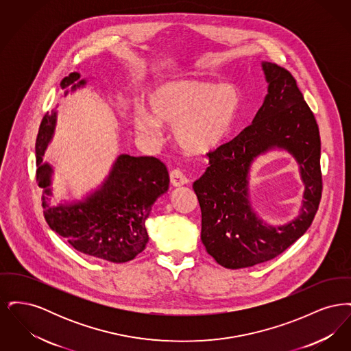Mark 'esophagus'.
Segmentation results:
<instances>
[{
    "label": "esophagus",
    "mask_w": 351,
    "mask_h": 351,
    "mask_svg": "<svg viewBox=\"0 0 351 351\" xmlns=\"http://www.w3.org/2000/svg\"><path fill=\"white\" fill-rule=\"evenodd\" d=\"M169 178H171V183H172L173 186H182V185H185V184L189 182L188 178L184 175L183 172H182L179 168L171 171Z\"/></svg>",
    "instance_id": "34e87169"
}]
</instances>
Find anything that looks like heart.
<instances>
[{"instance_id": "1", "label": "heart", "mask_w": 351, "mask_h": 351, "mask_svg": "<svg viewBox=\"0 0 351 351\" xmlns=\"http://www.w3.org/2000/svg\"><path fill=\"white\" fill-rule=\"evenodd\" d=\"M150 113L138 109L132 117L142 138L156 141L162 125L173 126L176 143L189 154L216 150L232 133L242 108L241 90L233 84L173 80L149 95Z\"/></svg>"}]
</instances>
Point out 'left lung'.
Wrapping results in <instances>:
<instances>
[{"label": "left lung", "mask_w": 351, "mask_h": 351, "mask_svg": "<svg viewBox=\"0 0 351 351\" xmlns=\"http://www.w3.org/2000/svg\"><path fill=\"white\" fill-rule=\"evenodd\" d=\"M268 93L250 126L233 141L209 151V167L193 191L201 208V241L222 267H251L280 255L308 230L322 193L321 139L316 118L292 73L262 63ZM279 147L301 165L306 184L301 216L284 227H268L248 201V172L261 153Z\"/></svg>", "instance_id": "obj_1"}]
</instances>
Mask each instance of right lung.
<instances>
[{
    "instance_id": "right-lung-1",
    "label": "right lung",
    "mask_w": 351,
    "mask_h": 351,
    "mask_svg": "<svg viewBox=\"0 0 351 351\" xmlns=\"http://www.w3.org/2000/svg\"><path fill=\"white\" fill-rule=\"evenodd\" d=\"M84 84L80 73L72 72L60 86L67 90ZM55 122L56 113L45 114L35 143L36 183L45 189L42 206L46 222L83 254L113 263L133 261L149 242L145 222L151 206L167 192V167L154 156L119 155L100 189L83 201L53 206L50 202L52 168L43 165V155Z\"/></svg>"
}]
</instances>
